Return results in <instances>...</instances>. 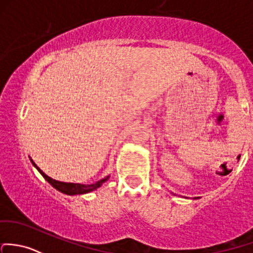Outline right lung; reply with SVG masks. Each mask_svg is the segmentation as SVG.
<instances>
[{
    "mask_svg": "<svg viewBox=\"0 0 253 253\" xmlns=\"http://www.w3.org/2000/svg\"><path fill=\"white\" fill-rule=\"evenodd\" d=\"M31 162H33L34 166H35L36 169H39V172L42 174V177H43L44 179H46L47 182H48L53 188H55V189H57V190L62 191V193L66 194V195H76V194L89 193V191H92V190L97 189V188H99L100 185L103 184V183H105L106 180L109 179V175H108V177H105V178H103V179L98 180V182L94 183V184H79V183H64V182H59V180L52 179V178L48 177V175L44 174L43 172H42L41 169H40L39 167H37L36 165L34 164L33 160H31Z\"/></svg>",
    "mask_w": 253,
    "mask_h": 253,
    "instance_id": "right-lung-1",
    "label": "right lung"
}]
</instances>
